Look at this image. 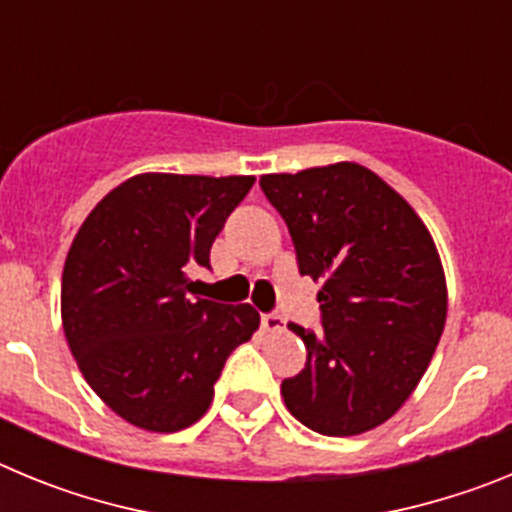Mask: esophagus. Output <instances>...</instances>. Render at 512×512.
I'll list each match as a JSON object with an SVG mask.
<instances>
[{"mask_svg": "<svg viewBox=\"0 0 512 512\" xmlns=\"http://www.w3.org/2000/svg\"><path fill=\"white\" fill-rule=\"evenodd\" d=\"M261 328L269 330V333H282L287 328V320L277 315V312H266V315H261Z\"/></svg>", "mask_w": 512, "mask_h": 512, "instance_id": "34e87169", "label": "esophagus"}]
</instances>
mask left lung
<instances>
[{
  "mask_svg": "<svg viewBox=\"0 0 512 512\" xmlns=\"http://www.w3.org/2000/svg\"><path fill=\"white\" fill-rule=\"evenodd\" d=\"M300 274L323 279V330L289 323L307 361L284 379V405L323 436H359L405 405L441 341L449 295L441 256L418 212L354 161L264 174Z\"/></svg>",
  "mask_w": 512,
  "mask_h": 512,
  "instance_id": "1",
  "label": "left lung"
}]
</instances>
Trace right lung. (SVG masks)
<instances>
[{"label": "right lung", "mask_w": 512, "mask_h": 512, "mask_svg": "<svg viewBox=\"0 0 512 512\" xmlns=\"http://www.w3.org/2000/svg\"><path fill=\"white\" fill-rule=\"evenodd\" d=\"M253 176L138 174L104 194L66 256L61 320L81 374L135 428L174 433L210 408L230 351L251 341V305L192 300L189 271Z\"/></svg>", "instance_id": "right-lung-1"}]
</instances>
